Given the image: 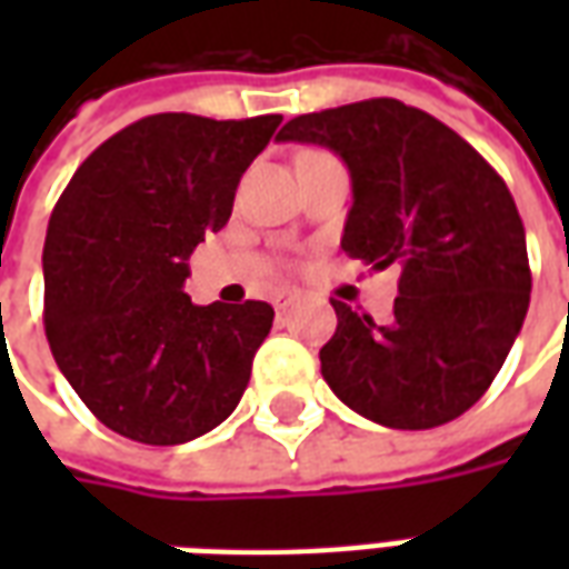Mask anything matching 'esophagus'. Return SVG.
Wrapping results in <instances>:
<instances>
[{
    "instance_id": "34e87169",
    "label": "esophagus",
    "mask_w": 569,
    "mask_h": 569,
    "mask_svg": "<svg viewBox=\"0 0 569 569\" xmlns=\"http://www.w3.org/2000/svg\"><path fill=\"white\" fill-rule=\"evenodd\" d=\"M298 298H301V296H298L296 289H280V292L273 296V308H277V310L292 308V305H296Z\"/></svg>"
}]
</instances>
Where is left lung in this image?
I'll return each instance as SVG.
<instances>
[{
    "label": "left lung",
    "mask_w": 569,
    "mask_h": 569,
    "mask_svg": "<svg viewBox=\"0 0 569 569\" xmlns=\"http://www.w3.org/2000/svg\"><path fill=\"white\" fill-rule=\"evenodd\" d=\"M277 140L326 146L347 163L341 249L402 271L383 326L332 301L326 383L381 427L460 418L502 369L530 305L525 224L500 173L439 118L390 97L298 116Z\"/></svg>",
    "instance_id": "8db88e82"
}]
</instances>
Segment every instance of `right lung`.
Wrapping results in <instances>:
<instances>
[{
	"instance_id": "1",
	"label": "right lung",
	"mask_w": 569,
	"mask_h": 569,
	"mask_svg": "<svg viewBox=\"0 0 569 569\" xmlns=\"http://www.w3.org/2000/svg\"><path fill=\"white\" fill-rule=\"evenodd\" d=\"M280 121L140 118L93 149L57 200L42 252L44 335L63 378L118 436L182 445L219 427L247 390L273 308H200L182 283Z\"/></svg>"
}]
</instances>
